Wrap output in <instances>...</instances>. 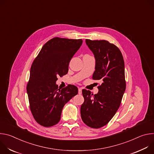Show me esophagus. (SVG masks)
<instances>
[{
  "label": "esophagus",
  "instance_id": "34e87169",
  "mask_svg": "<svg viewBox=\"0 0 154 154\" xmlns=\"http://www.w3.org/2000/svg\"><path fill=\"white\" fill-rule=\"evenodd\" d=\"M82 93V88H79V94H81Z\"/></svg>",
  "mask_w": 154,
  "mask_h": 154
}]
</instances>
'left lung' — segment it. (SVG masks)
Instances as JSON below:
<instances>
[{
    "mask_svg": "<svg viewBox=\"0 0 154 154\" xmlns=\"http://www.w3.org/2000/svg\"><path fill=\"white\" fill-rule=\"evenodd\" d=\"M96 60L93 79L100 80L97 94L83 90L84 102L80 107L83 122L99 128L108 123L120 106L125 90L124 61L118 47L105 40H85Z\"/></svg>",
    "mask_w": 154,
    "mask_h": 154,
    "instance_id": "1",
    "label": "left lung"
}]
</instances>
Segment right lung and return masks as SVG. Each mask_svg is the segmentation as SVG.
Returning a JSON list of instances; mask_svg holds the SVG:
<instances>
[{
	"instance_id": "add662e5",
	"label": "right lung",
	"mask_w": 154,
	"mask_h": 154,
	"mask_svg": "<svg viewBox=\"0 0 154 154\" xmlns=\"http://www.w3.org/2000/svg\"><path fill=\"white\" fill-rule=\"evenodd\" d=\"M82 39L54 38L48 41L34 60L27 85L30 108L35 121L51 127L60 120L64 105L78 93L72 85L58 88L57 77L66 74L69 62L80 48Z\"/></svg>"
}]
</instances>
